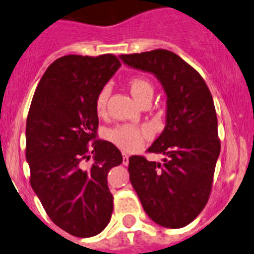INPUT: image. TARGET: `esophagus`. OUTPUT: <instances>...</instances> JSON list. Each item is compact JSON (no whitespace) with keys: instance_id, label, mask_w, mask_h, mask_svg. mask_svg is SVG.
Segmentation results:
<instances>
[{"instance_id":"esophagus-1","label":"esophagus","mask_w":254,"mask_h":254,"mask_svg":"<svg viewBox=\"0 0 254 254\" xmlns=\"http://www.w3.org/2000/svg\"><path fill=\"white\" fill-rule=\"evenodd\" d=\"M123 164H124V165L129 164V156H127L125 153L123 154Z\"/></svg>"}]
</instances>
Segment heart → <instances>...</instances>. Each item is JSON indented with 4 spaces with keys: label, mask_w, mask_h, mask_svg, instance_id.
<instances>
[{
    "label": "heart",
    "mask_w": 254,
    "mask_h": 254,
    "mask_svg": "<svg viewBox=\"0 0 254 254\" xmlns=\"http://www.w3.org/2000/svg\"><path fill=\"white\" fill-rule=\"evenodd\" d=\"M129 89L132 98L140 103L146 96H153V86L146 79L140 76L131 77L129 81ZM109 98V87L105 86L99 92L96 98V113L104 115L106 108V101ZM106 139L115 144L118 148L124 151H135L140 149L146 140L150 138V131L146 127H139L135 125H119L113 129L106 130Z\"/></svg>",
    "instance_id": "obj_1"
}]
</instances>
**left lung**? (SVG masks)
<instances>
[{
	"label": "left lung",
	"mask_w": 254,
	"mask_h": 254,
	"mask_svg": "<svg viewBox=\"0 0 254 254\" xmlns=\"http://www.w3.org/2000/svg\"><path fill=\"white\" fill-rule=\"evenodd\" d=\"M129 67L158 79L167 95L165 127L148 151L163 154V163L129 158L132 188L153 222L182 228L205 207L220 153L212 94L203 77L168 50L120 55Z\"/></svg>",
	"instance_id": "left-lung-1"
}]
</instances>
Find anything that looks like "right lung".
Returning <instances> with one entry per match:
<instances>
[{"label":"right lung","mask_w":254,"mask_h":254,"mask_svg":"<svg viewBox=\"0 0 254 254\" xmlns=\"http://www.w3.org/2000/svg\"><path fill=\"white\" fill-rule=\"evenodd\" d=\"M119 67L120 61L110 54L63 56L45 71L28 111L31 187L52 222L75 237L103 232L113 213L108 173L122 164L123 155L110 141L95 140V104ZM90 153L92 164L86 165Z\"/></svg>","instance_id":"obj_1"}]
</instances>
